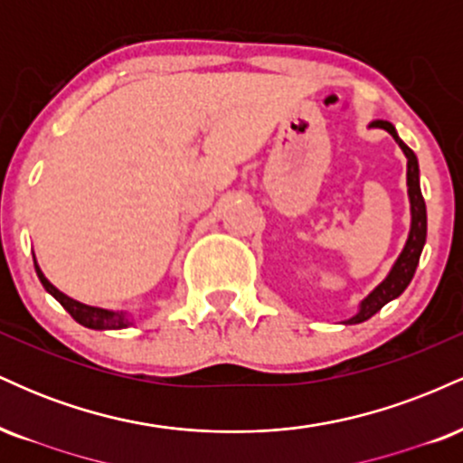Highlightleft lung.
I'll return each mask as SVG.
<instances>
[{
	"label": "left lung",
	"mask_w": 463,
	"mask_h": 463,
	"mask_svg": "<svg viewBox=\"0 0 463 463\" xmlns=\"http://www.w3.org/2000/svg\"><path fill=\"white\" fill-rule=\"evenodd\" d=\"M370 126L372 128H383L390 132L407 156V187H409V202H411V231H409L405 248H402L401 257L396 259L394 268L390 269L387 279L379 287H374V291H372L368 298L361 300L359 313L350 317V320H346V324H359V322L370 320L376 311L383 309L387 302L398 298V296L407 289V285L411 283L413 274H416L424 241H427V206H424L422 191H420V169H418L416 154H413L411 147H407L405 143L401 141V137L396 135V128L390 124V121L376 119L372 121Z\"/></svg>",
	"instance_id": "8db88e82"
}]
</instances>
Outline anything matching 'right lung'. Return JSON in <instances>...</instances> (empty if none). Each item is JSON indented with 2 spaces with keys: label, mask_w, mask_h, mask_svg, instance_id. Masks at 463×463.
<instances>
[{
  "label": "right lung",
  "mask_w": 463,
  "mask_h": 463,
  "mask_svg": "<svg viewBox=\"0 0 463 463\" xmlns=\"http://www.w3.org/2000/svg\"><path fill=\"white\" fill-rule=\"evenodd\" d=\"M34 269H36V276H39V280L43 283L45 291H50V294L54 296V298L61 302L62 307H65V311L69 313V316H71L78 324H82V326L95 328V331H115V328H126L130 324L128 316H126L124 311L119 313V311L98 309V307L82 305V302L69 298V296L62 294V291H58L56 287L45 279V274L41 272V268L36 265V259H34Z\"/></svg>",
  "instance_id": "obj_1"
}]
</instances>
